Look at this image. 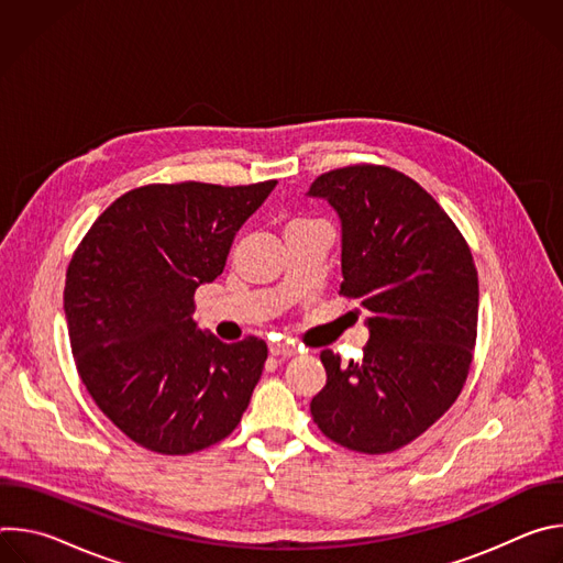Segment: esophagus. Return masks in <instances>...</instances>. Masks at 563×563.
Masks as SVG:
<instances>
[{"label": "esophagus", "mask_w": 563, "mask_h": 563, "mask_svg": "<svg viewBox=\"0 0 563 563\" xmlns=\"http://www.w3.org/2000/svg\"><path fill=\"white\" fill-rule=\"evenodd\" d=\"M269 354H272V356H285V358H289V356L296 354V347L289 345V343H269Z\"/></svg>", "instance_id": "34e87169"}]
</instances>
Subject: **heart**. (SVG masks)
<instances>
[{"label": "heart", "mask_w": 563, "mask_h": 563, "mask_svg": "<svg viewBox=\"0 0 563 563\" xmlns=\"http://www.w3.org/2000/svg\"><path fill=\"white\" fill-rule=\"evenodd\" d=\"M294 222H305V220H294Z\"/></svg>", "instance_id": "obj_1"}]
</instances>
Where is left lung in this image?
Instances as JSON below:
<instances>
[{
	"mask_svg": "<svg viewBox=\"0 0 563 563\" xmlns=\"http://www.w3.org/2000/svg\"><path fill=\"white\" fill-rule=\"evenodd\" d=\"M307 196L341 218V294L369 311L363 361L320 352L328 383L311 417L328 439L385 454L408 445L456 400L472 365L478 278L465 238L412 178L380 165L318 176Z\"/></svg>",
	"mask_w": 563,
	"mask_h": 563,
	"instance_id": "1",
	"label": "left lung"
}]
</instances>
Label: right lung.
Wrapping results in <instances>:
<instances>
[{
  "label": "right lung",
  "mask_w": 563,
  "mask_h": 563,
  "mask_svg": "<svg viewBox=\"0 0 563 563\" xmlns=\"http://www.w3.org/2000/svg\"><path fill=\"white\" fill-rule=\"evenodd\" d=\"M274 187H137L70 258L64 313L77 374L111 423L151 452H200L250 406L267 345L200 332L194 294L222 274L235 231Z\"/></svg>",
  "instance_id": "right-lung-1"
}]
</instances>
